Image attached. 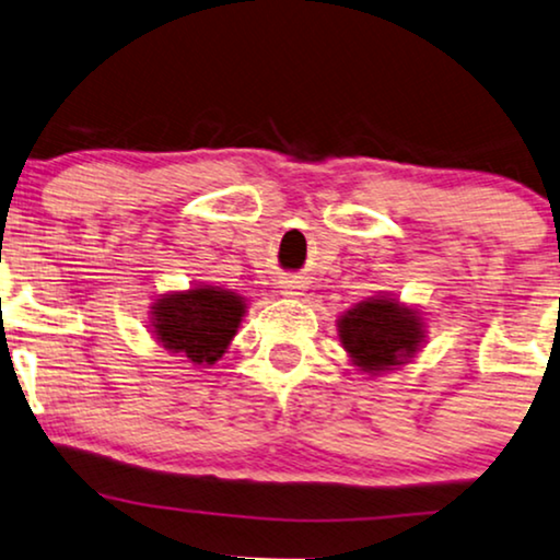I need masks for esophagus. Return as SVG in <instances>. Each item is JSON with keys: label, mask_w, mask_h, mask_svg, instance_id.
I'll return each mask as SVG.
<instances>
[{"label": "esophagus", "mask_w": 560, "mask_h": 560, "mask_svg": "<svg viewBox=\"0 0 560 560\" xmlns=\"http://www.w3.org/2000/svg\"><path fill=\"white\" fill-rule=\"evenodd\" d=\"M282 295L301 298L303 295V285H301V282H295V280H285V282H282Z\"/></svg>", "instance_id": "1"}]
</instances>
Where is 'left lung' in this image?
<instances>
[{"instance_id": "left-lung-1", "label": "left lung", "mask_w": 560, "mask_h": 560, "mask_svg": "<svg viewBox=\"0 0 560 560\" xmlns=\"http://www.w3.org/2000/svg\"><path fill=\"white\" fill-rule=\"evenodd\" d=\"M336 326L349 362L370 377L400 370L425 343L423 313L389 293L372 295L343 311Z\"/></svg>"}]
</instances>
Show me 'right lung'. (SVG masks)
Listing matches in <instances>:
<instances>
[{
    "label": "right lung",
    "mask_w": 560,
    "mask_h": 560,
    "mask_svg": "<svg viewBox=\"0 0 560 560\" xmlns=\"http://www.w3.org/2000/svg\"><path fill=\"white\" fill-rule=\"evenodd\" d=\"M247 298L234 290L196 282L171 290L150 305L148 328L160 347L196 370L217 364L240 331Z\"/></svg>",
    "instance_id": "right-lung-1"
}]
</instances>
